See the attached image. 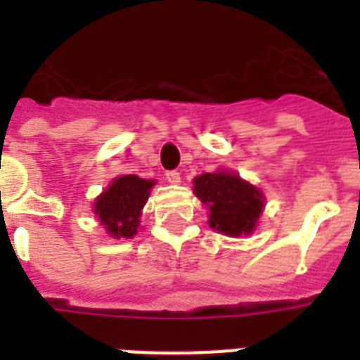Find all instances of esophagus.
Wrapping results in <instances>:
<instances>
[{
    "label": "esophagus",
    "instance_id": "1",
    "mask_svg": "<svg viewBox=\"0 0 360 360\" xmlns=\"http://www.w3.org/2000/svg\"><path fill=\"white\" fill-rule=\"evenodd\" d=\"M165 179H167V183H173V185H177V183H181L179 172H175V169H172V172H165Z\"/></svg>",
    "mask_w": 360,
    "mask_h": 360
}]
</instances>
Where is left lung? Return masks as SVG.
<instances>
[{"label":"left lung","instance_id":"left-lung-1","mask_svg":"<svg viewBox=\"0 0 360 360\" xmlns=\"http://www.w3.org/2000/svg\"><path fill=\"white\" fill-rule=\"evenodd\" d=\"M195 195L210 210V227L219 233H250L262 212V193L227 172L202 173L195 179Z\"/></svg>","mask_w":360,"mask_h":360}]
</instances>
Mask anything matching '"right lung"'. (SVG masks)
I'll use <instances>...</instances> for the list:
<instances>
[{"label":"right lung","mask_w":360,"mask_h":360,"mask_svg":"<svg viewBox=\"0 0 360 360\" xmlns=\"http://www.w3.org/2000/svg\"><path fill=\"white\" fill-rule=\"evenodd\" d=\"M154 181L136 175H123L111 183L96 200L94 212L111 237H133L139 216L146 204Z\"/></svg>","instance_id":"add662e5"}]
</instances>
